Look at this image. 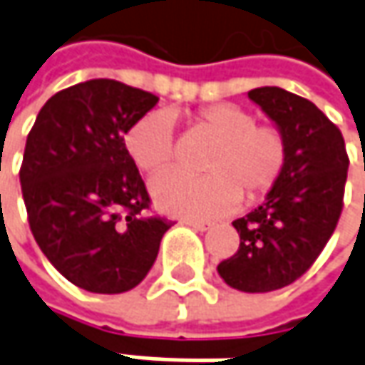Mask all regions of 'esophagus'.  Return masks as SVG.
<instances>
[{"instance_id": "34e87169", "label": "esophagus", "mask_w": 365, "mask_h": 365, "mask_svg": "<svg viewBox=\"0 0 365 365\" xmlns=\"http://www.w3.org/2000/svg\"><path fill=\"white\" fill-rule=\"evenodd\" d=\"M190 228H194L197 232H206V230H212L214 228V222L210 220H187L185 222Z\"/></svg>"}]
</instances>
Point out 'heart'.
Masks as SVG:
<instances>
[{"mask_svg":"<svg viewBox=\"0 0 365 365\" xmlns=\"http://www.w3.org/2000/svg\"><path fill=\"white\" fill-rule=\"evenodd\" d=\"M173 115V113H171ZM151 110L125 133V149L145 173L165 171L175 159L173 119ZM194 127L216 141L206 161V178L165 173L151 182L153 200L163 212L183 218H216L230 214L242 197L267 194L284 170L287 145L274 127L255 125V117L238 105L220 103L200 108Z\"/></svg>","mask_w":365,"mask_h":365,"instance_id":"obj_1","label":"heart"}]
</instances>
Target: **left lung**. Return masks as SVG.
Here are the masks:
<instances>
[{
  "instance_id": "obj_1",
  "label": "left lung",
  "mask_w": 365,
  "mask_h": 365,
  "mask_svg": "<svg viewBox=\"0 0 365 365\" xmlns=\"http://www.w3.org/2000/svg\"><path fill=\"white\" fill-rule=\"evenodd\" d=\"M248 98L283 135L287 161L264 202L232 222L240 246L218 274L236 291L269 293L307 272L331 238L349 159L341 131L307 98L279 86L255 88Z\"/></svg>"
}]
</instances>
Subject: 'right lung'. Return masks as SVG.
<instances>
[{
    "mask_svg": "<svg viewBox=\"0 0 365 365\" xmlns=\"http://www.w3.org/2000/svg\"><path fill=\"white\" fill-rule=\"evenodd\" d=\"M158 101L110 78L78 82L46 101L28 135L19 183L34 238L84 291H131L171 228L145 216L149 194L123 141Z\"/></svg>",
    "mask_w": 365,
    "mask_h": 365,
    "instance_id": "add662e5",
    "label": "right lung"
}]
</instances>
